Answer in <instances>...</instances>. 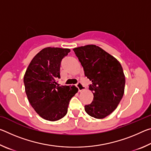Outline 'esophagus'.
<instances>
[{
  "label": "esophagus",
  "instance_id": "esophagus-1",
  "mask_svg": "<svg viewBox=\"0 0 151 151\" xmlns=\"http://www.w3.org/2000/svg\"><path fill=\"white\" fill-rule=\"evenodd\" d=\"M76 87L78 88L79 92H81V91H82L85 90V87H84L83 85L81 83V82H79V83H78L77 84H76Z\"/></svg>",
  "mask_w": 151,
  "mask_h": 151
}]
</instances>
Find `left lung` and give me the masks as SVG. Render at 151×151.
I'll list each match as a JSON object with an SVG mask.
<instances>
[{
	"mask_svg": "<svg viewBox=\"0 0 151 151\" xmlns=\"http://www.w3.org/2000/svg\"><path fill=\"white\" fill-rule=\"evenodd\" d=\"M76 56L85 75L92 82L89 89L93 101L85 106L86 113L95 119H104L116 109L124 92L125 76L116 58L94 45L75 48Z\"/></svg>",
	"mask_w": 151,
	"mask_h": 151,
	"instance_id": "8db88e82",
	"label": "left lung"
}]
</instances>
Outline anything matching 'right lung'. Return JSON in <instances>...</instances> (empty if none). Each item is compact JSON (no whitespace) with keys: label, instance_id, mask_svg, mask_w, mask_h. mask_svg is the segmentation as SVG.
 <instances>
[{"label":"right lung","instance_id":"right-lung-1","mask_svg":"<svg viewBox=\"0 0 151 151\" xmlns=\"http://www.w3.org/2000/svg\"><path fill=\"white\" fill-rule=\"evenodd\" d=\"M70 51L69 48H43L32 58L24 74L28 100L37 114L47 121L63 118L70 100L78 92L75 86H57L61 60Z\"/></svg>","mask_w":151,"mask_h":151}]
</instances>
